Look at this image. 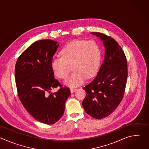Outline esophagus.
Listing matches in <instances>:
<instances>
[{"label":"esophagus","instance_id":"obj_1","mask_svg":"<svg viewBox=\"0 0 149 149\" xmlns=\"http://www.w3.org/2000/svg\"><path fill=\"white\" fill-rule=\"evenodd\" d=\"M76 90H77V89H76L75 88H72V87L70 88V91H71V93L75 92V91H76Z\"/></svg>","mask_w":149,"mask_h":149}]
</instances>
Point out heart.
<instances>
[{"mask_svg":"<svg viewBox=\"0 0 149 149\" xmlns=\"http://www.w3.org/2000/svg\"><path fill=\"white\" fill-rule=\"evenodd\" d=\"M61 58H53L51 68L54 74L60 79H65L70 71H74L65 81L70 87L83 82L86 77H92L100 63L101 52L98 44L93 40H74L61 52Z\"/></svg>","mask_w":149,"mask_h":149,"instance_id":"obj_1","label":"heart"}]
</instances>
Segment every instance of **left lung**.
I'll use <instances>...</instances> for the list:
<instances>
[{
	"label": "left lung",
	"mask_w": 149,
	"mask_h": 149,
	"mask_svg": "<svg viewBox=\"0 0 149 149\" xmlns=\"http://www.w3.org/2000/svg\"><path fill=\"white\" fill-rule=\"evenodd\" d=\"M102 41L104 60L95 78L83 89L86 97L82 104L86 112L96 119L111 114L121 101L128 75L125 55L111 37L100 32H91Z\"/></svg>",
	"instance_id": "obj_1"
}]
</instances>
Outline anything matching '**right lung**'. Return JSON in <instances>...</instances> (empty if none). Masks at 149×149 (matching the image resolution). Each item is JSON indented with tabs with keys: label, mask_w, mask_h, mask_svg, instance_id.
Wrapping results in <instances>:
<instances>
[{
	"label": "right lung",
	"mask_w": 149,
	"mask_h": 149,
	"mask_svg": "<svg viewBox=\"0 0 149 149\" xmlns=\"http://www.w3.org/2000/svg\"><path fill=\"white\" fill-rule=\"evenodd\" d=\"M51 39L38 40L18 58L15 70L19 100L36 120L53 124L62 116L71 92L54 78L51 61L59 45ZM59 86L56 93H51Z\"/></svg>",
	"instance_id": "right-lung-1"
}]
</instances>
